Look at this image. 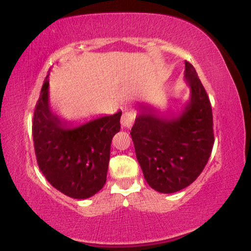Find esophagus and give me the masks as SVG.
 I'll list each match as a JSON object with an SVG mask.
<instances>
[{"label": "esophagus", "mask_w": 251, "mask_h": 251, "mask_svg": "<svg viewBox=\"0 0 251 251\" xmlns=\"http://www.w3.org/2000/svg\"><path fill=\"white\" fill-rule=\"evenodd\" d=\"M134 112L133 111H125L123 113L122 117V127L124 128H129L132 126V124L134 122Z\"/></svg>", "instance_id": "34e87169"}]
</instances>
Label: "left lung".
<instances>
[{"instance_id":"1","label":"left lung","mask_w":251,"mask_h":251,"mask_svg":"<svg viewBox=\"0 0 251 251\" xmlns=\"http://www.w3.org/2000/svg\"><path fill=\"white\" fill-rule=\"evenodd\" d=\"M184 80L190 98L178 113L138 102L131 137L144 177L152 189L174 194L194 183L208 163L214 145L212 109L191 63L185 61Z\"/></svg>"}]
</instances>
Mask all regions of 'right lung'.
I'll return each mask as SVG.
<instances>
[{
	"instance_id": "add662e5",
	"label": "right lung",
	"mask_w": 251,
	"mask_h": 251,
	"mask_svg": "<svg viewBox=\"0 0 251 251\" xmlns=\"http://www.w3.org/2000/svg\"><path fill=\"white\" fill-rule=\"evenodd\" d=\"M48 77L34 112L37 164L51 186L68 197L86 200L105 185L111 142L120 131L122 111L74 125L51 109Z\"/></svg>"
}]
</instances>
